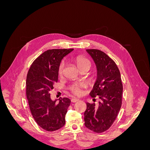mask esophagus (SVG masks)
<instances>
[{"label": "esophagus", "mask_w": 150, "mask_h": 150, "mask_svg": "<svg viewBox=\"0 0 150 150\" xmlns=\"http://www.w3.org/2000/svg\"><path fill=\"white\" fill-rule=\"evenodd\" d=\"M78 101H79V99H77V98H72V99H71V102L72 103H76V102Z\"/></svg>", "instance_id": "esophagus-1"}]
</instances>
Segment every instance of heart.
Wrapping results in <instances>:
<instances>
[{
  "label": "heart",
  "instance_id": "1",
  "mask_svg": "<svg viewBox=\"0 0 150 150\" xmlns=\"http://www.w3.org/2000/svg\"><path fill=\"white\" fill-rule=\"evenodd\" d=\"M74 62L76 64L77 66L79 69L80 71L84 69H90L91 67V61L86 58L82 56H78L74 58ZM65 68V63L64 61H62L58 68V74L60 77L62 76L64 74ZM87 87V84L84 82L82 83H76L72 84L69 87L70 91L76 96H81L83 94V89Z\"/></svg>",
  "mask_w": 150,
  "mask_h": 150
}]
</instances>
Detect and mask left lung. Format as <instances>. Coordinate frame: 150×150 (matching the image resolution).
Returning a JSON list of instances; mask_svg holds the SVG:
<instances>
[{
	"label": "left lung",
	"instance_id": "obj_1",
	"mask_svg": "<svg viewBox=\"0 0 150 150\" xmlns=\"http://www.w3.org/2000/svg\"><path fill=\"white\" fill-rule=\"evenodd\" d=\"M96 64L98 78L90 95L99 96L98 105L86 103L84 125L95 133H103L110 128L118 115L122 104V84L115 62L98 49L86 50Z\"/></svg>",
	"mask_w": 150,
	"mask_h": 150
}]
</instances>
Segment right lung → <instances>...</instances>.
<instances>
[{
    "label": "right lung",
    "mask_w": 150,
    "mask_h": 150,
    "mask_svg": "<svg viewBox=\"0 0 150 150\" xmlns=\"http://www.w3.org/2000/svg\"><path fill=\"white\" fill-rule=\"evenodd\" d=\"M73 49H54L45 51L34 60L27 75L26 96L37 124L47 131L61 128L71 100L60 98L52 101L51 91L58 81V68L62 58Z\"/></svg>",
    "instance_id": "1"
}]
</instances>
